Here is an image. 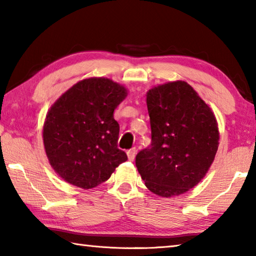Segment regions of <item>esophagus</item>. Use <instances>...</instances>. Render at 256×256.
<instances>
[{
    "instance_id": "obj_1",
    "label": "esophagus",
    "mask_w": 256,
    "mask_h": 256,
    "mask_svg": "<svg viewBox=\"0 0 256 256\" xmlns=\"http://www.w3.org/2000/svg\"><path fill=\"white\" fill-rule=\"evenodd\" d=\"M126 154H128V160H133V159H134V157H136V148L130 149Z\"/></svg>"
}]
</instances>
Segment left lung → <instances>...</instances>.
Wrapping results in <instances>:
<instances>
[{"mask_svg": "<svg viewBox=\"0 0 256 256\" xmlns=\"http://www.w3.org/2000/svg\"><path fill=\"white\" fill-rule=\"evenodd\" d=\"M151 146L136 164L151 192L180 196L206 176L219 146V128L209 105L185 81L154 86L146 92Z\"/></svg>", "mask_w": 256, "mask_h": 256, "instance_id": "left-lung-1", "label": "left lung"}]
</instances>
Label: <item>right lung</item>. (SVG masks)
I'll use <instances>...</instances> for the list:
<instances>
[{
  "label": "right lung",
  "instance_id": "obj_1",
  "mask_svg": "<svg viewBox=\"0 0 256 256\" xmlns=\"http://www.w3.org/2000/svg\"><path fill=\"white\" fill-rule=\"evenodd\" d=\"M128 89L107 78L76 82L47 112L42 140L50 166L60 178L84 190L110 178L128 160L118 148L120 125L114 110Z\"/></svg>",
  "mask_w": 256,
  "mask_h": 256
}]
</instances>
